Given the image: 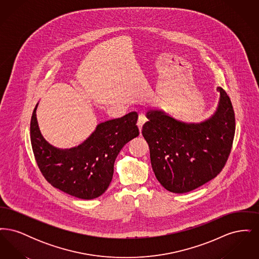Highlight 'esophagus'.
Listing matches in <instances>:
<instances>
[{
    "label": "esophagus",
    "mask_w": 259,
    "mask_h": 259,
    "mask_svg": "<svg viewBox=\"0 0 259 259\" xmlns=\"http://www.w3.org/2000/svg\"><path fill=\"white\" fill-rule=\"evenodd\" d=\"M146 121H147L146 117H145L143 114H140V115H139V118H138V122H137V125H138V128H139L140 132H142L143 125L146 123Z\"/></svg>",
    "instance_id": "esophagus-1"
}]
</instances>
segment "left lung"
I'll use <instances>...</instances> for the list:
<instances>
[{"label":"left lung","mask_w":259,"mask_h":259,"mask_svg":"<svg viewBox=\"0 0 259 259\" xmlns=\"http://www.w3.org/2000/svg\"><path fill=\"white\" fill-rule=\"evenodd\" d=\"M215 112L200 123L175 119L148 109L142 134L148 142L152 170L161 185L185 193L215 178L229 157L235 135L232 103L222 87Z\"/></svg>","instance_id":"left-lung-1"}]
</instances>
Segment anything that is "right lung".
Listing matches in <instances>:
<instances>
[{"label":"right lung","mask_w":259,"mask_h":259,"mask_svg":"<svg viewBox=\"0 0 259 259\" xmlns=\"http://www.w3.org/2000/svg\"><path fill=\"white\" fill-rule=\"evenodd\" d=\"M33 111L30 134L39 171L50 185L74 197L90 200L101 196L112 180L113 165L124 146L138 137V113L98 124L96 130L77 147L55 148L40 134L36 111Z\"/></svg>","instance_id":"right-lung-1"}]
</instances>
